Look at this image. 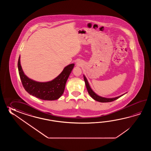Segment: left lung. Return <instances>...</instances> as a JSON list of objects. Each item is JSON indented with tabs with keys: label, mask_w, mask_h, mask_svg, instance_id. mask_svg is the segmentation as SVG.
Here are the masks:
<instances>
[{
	"label": "left lung",
	"mask_w": 151,
	"mask_h": 151,
	"mask_svg": "<svg viewBox=\"0 0 151 151\" xmlns=\"http://www.w3.org/2000/svg\"><path fill=\"white\" fill-rule=\"evenodd\" d=\"M83 79H84V81H85V85H86V86L88 93H89L90 96H91L93 99L96 100L97 101L101 102V103L112 102L113 101L116 100L120 98V96H122L124 95V94H122V95L120 96H117V97H116V98H104V97L99 96L96 94L94 93L93 91H92V90L91 89V88L90 87V85H89V83H88V81L87 80L86 78L85 77V76H83Z\"/></svg>",
	"instance_id": "obj_1"
}]
</instances>
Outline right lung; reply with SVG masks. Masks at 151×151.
Returning <instances> with one entry per match:
<instances>
[{
	"label": "right lung",
	"mask_w": 151,
	"mask_h": 151,
	"mask_svg": "<svg viewBox=\"0 0 151 151\" xmlns=\"http://www.w3.org/2000/svg\"><path fill=\"white\" fill-rule=\"evenodd\" d=\"M74 66V64L68 65L58 77L51 81L40 83L29 79L24 73L20 65V57L18 61L19 74L24 89L29 94L44 100H55L62 96L66 83Z\"/></svg>",
	"instance_id": "add662e5"
}]
</instances>
